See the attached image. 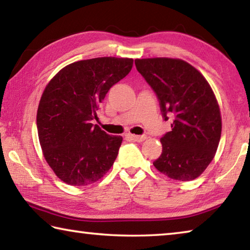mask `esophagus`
Masks as SVG:
<instances>
[{
	"label": "esophagus",
	"instance_id": "esophagus-1",
	"mask_svg": "<svg viewBox=\"0 0 250 250\" xmlns=\"http://www.w3.org/2000/svg\"><path fill=\"white\" fill-rule=\"evenodd\" d=\"M126 137L135 142H143L146 139V135H135V134H131V133L126 134Z\"/></svg>",
	"mask_w": 250,
	"mask_h": 250
}]
</instances>
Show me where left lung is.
<instances>
[{
	"label": "left lung",
	"instance_id": "obj_1",
	"mask_svg": "<svg viewBox=\"0 0 250 250\" xmlns=\"http://www.w3.org/2000/svg\"><path fill=\"white\" fill-rule=\"evenodd\" d=\"M135 67L158 96L172 131L161 138L162 154L153 162L176 181L200 176L216 153L222 134L221 110L213 90L195 67L179 58L135 59Z\"/></svg>",
	"mask_w": 250,
	"mask_h": 250
}]
</instances>
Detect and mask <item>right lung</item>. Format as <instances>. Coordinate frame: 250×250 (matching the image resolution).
<instances>
[{
  "mask_svg": "<svg viewBox=\"0 0 250 250\" xmlns=\"http://www.w3.org/2000/svg\"><path fill=\"white\" fill-rule=\"evenodd\" d=\"M132 58L98 57L67 65L50 79L37 109L44 158L66 184L86 186L110 168L122 143L91 121L108 90L130 73Z\"/></svg>",
  "mask_w": 250,
  "mask_h": 250,
  "instance_id": "add662e5",
  "label": "right lung"
}]
</instances>
